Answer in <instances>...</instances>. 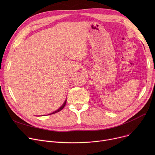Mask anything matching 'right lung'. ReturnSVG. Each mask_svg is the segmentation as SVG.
<instances>
[{"label": "right lung", "mask_w": 155, "mask_h": 155, "mask_svg": "<svg viewBox=\"0 0 155 155\" xmlns=\"http://www.w3.org/2000/svg\"><path fill=\"white\" fill-rule=\"evenodd\" d=\"M66 102H67V101H64V102L63 103V104L61 105V106L58 109V110H55L54 112H53L52 113H51V114H48V115H50V114H55V113H56V112H59V111H60V110H61L63 108H64V107L65 106V105H66Z\"/></svg>", "instance_id": "add662e5"}]
</instances>
